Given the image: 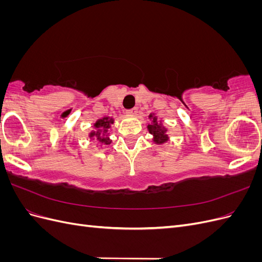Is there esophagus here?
Here are the masks:
<instances>
[{
    "label": "esophagus",
    "mask_w": 262,
    "mask_h": 262,
    "mask_svg": "<svg viewBox=\"0 0 262 262\" xmlns=\"http://www.w3.org/2000/svg\"><path fill=\"white\" fill-rule=\"evenodd\" d=\"M125 114L128 115V116L133 117V116H136V115L138 114V109H137V108H132V109H130V110H126Z\"/></svg>",
    "instance_id": "esophagus-1"
}]
</instances>
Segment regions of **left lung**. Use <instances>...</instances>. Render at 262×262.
<instances>
[{
  "label": "left lung",
  "instance_id": "obj_1",
  "mask_svg": "<svg viewBox=\"0 0 262 262\" xmlns=\"http://www.w3.org/2000/svg\"><path fill=\"white\" fill-rule=\"evenodd\" d=\"M148 119L150 123L147 124L148 133L153 136V142L157 145H162L169 141L168 129L163 124L162 119H158L155 114H149Z\"/></svg>",
  "mask_w": 262,
  "mask_h": 262
}]
</instances>
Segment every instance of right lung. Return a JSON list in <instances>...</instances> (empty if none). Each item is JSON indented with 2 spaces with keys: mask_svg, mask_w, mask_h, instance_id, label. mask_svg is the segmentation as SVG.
I'll return each mask as SVG.
<instances>
[{
  "mask_svg": "<svg viewBox=\"0 0 262 262\" xmlns=\"http://www.w3.org/2000/svg\"><path fill=\"white\" fill-rule=\"evenodd\" d=\"M115 123V119L113 117H102L96 120L93 124L94 130L89 134L91 140H96L97 145H109L112 143V139L109 138V129L112 128V124Z\"/></svg>",
  "mask_w": 262,
  "mask_h": 262,
  "instance_id": "1",
  "label": "right lung"
}]
</instances>
